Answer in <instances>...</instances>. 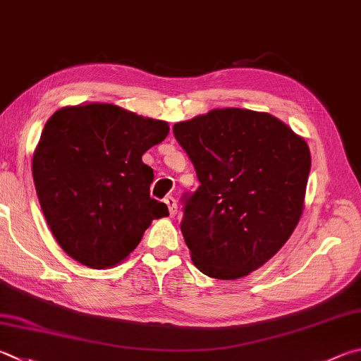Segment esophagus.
Returning <instances> with one entry per match:
<instances>
[{"label": "esophagus", "mask_w": 361, "mask_h": 361, "mask_svg": "<svg viewBox=\"0 0 361 361\" xmlns=\"http://www.w3.org/2000/svg\"><path fill=\"white\" fill-rule=\"evenodd\" d=\"M164 202H166V205L169 207L170 216H175L176 212H178V207H176V200L172 197V195H167V197L164 199Z\"/></svg>", "instance_id": "34e87169"}]
</instances>
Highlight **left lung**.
Segmentation results:
<instances>
[{
	"label": "left lung",
	"instance_id": "1",
	"mask_svg": "<svg viewBox=\"0 0 361 361\" xmlns=\"http://www.w3.org/2000/svg\"><path fill=\"white\" fill-rule=\"evenodd\" d=\"M197 191L183 195L181 233L209 278L238 279L270 260L303 213L310 147L276 116L214 109L176 123Z\"/></svg>",
	"mask_w": 361,
	"mask_h": 361
}]
</instances>
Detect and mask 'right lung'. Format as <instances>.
I'll use <instances>...</instances> for the list:
<instances>
[{"label":"right lung","mask_w":361,"mask_h":361,"mask_svg":"<svg viewBox=\"0 0 361 361\" xmlns=\"http://www.w3.org/2000/svg\"><path fill=\"white\" fill-rule=\"evenodd\" d=\"M169 124L114 104L64 107L49 118L32 154L42 213L63 251L96 270L115 267L167 205L149 197L153 169L142 156Z\"/></svg>","instance_id":"right-lung-1"}]
</instances>
